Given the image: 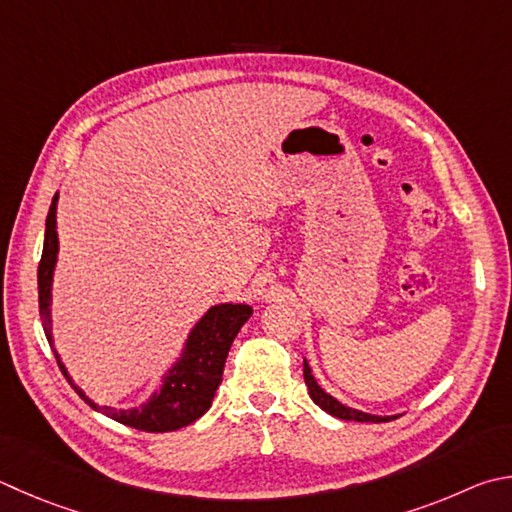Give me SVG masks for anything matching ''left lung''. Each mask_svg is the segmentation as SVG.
Returning <instances> with one entry per match:
<instances>
[{
	"mask_svg": "<svg viewBox=\"0 0 512 512\" xmlns=\"http://www.w3.org/2000/svg\"><path fill=\"white\" fill-rule=\"evenodd\" d=\"M304 383L309 387V396L313 398V403L322 407L324 412L342 418V421H358V423H385V421H394L396 416H376V414H367L360 410H353V407L342 405L338 398H333L331 394L324 392V389L318 385V380L313 378V371L309 367V362L304 360Z\"/></svg>",
	"mask_w": 512,
	"mask_h": 512,
	"instance_id": "left-lung-1",
	"label": "left lung"
}]
</instances>
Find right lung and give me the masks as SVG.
Segmentation results:
<instances>
[{
    "label": "right lung",
    "mask_w": 512,
    "mask_h": 512,
    "mask_svg": "<svg viewBox=\"0 0 512 512\" xmlns=\"http://www.w3.org/2000/svg\"><path fill=\"white\" fill-rule=\"evenodd\" d=\"M55 212H58V194H55L46 215V232H44V248L42 259L37 266V293H40V318L46 333V340L53 347V333H51V288H53V271L55 262H58V221H55ZM253 315V309L248 304H215L203 313V318L194 324L188 333L181 356L172 362V367L165 371L161 378V385L147 403L132 407V410H116V407L98 405L82 392L78 385H73V378L69 376L67 367L55 351V360L62 369L64 378L69 380L71 387L76 389L78 396L96 412L105 414L114 421L134 427V430L143 432H174L181 427L190 425L210 410L212 398H215L217 389L221 385V376H224V365L228 358V351L232 340L244 327L246 320Z\"/></svg>",
    "instance_id": "1"
}]
</instances>
